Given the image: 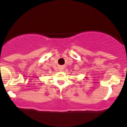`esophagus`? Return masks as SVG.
I'll list each match as a JSON object with an SVG mask.
<instances>
[{
	"instance_id": "1",
	"label": "esophagus",
	"mask_w": 127,
	"mask_h": 127,
	"mask_svg": "<svg viewBox=\"0 0 127 127\" xmlns=\"http://www.w3.org/2000/svg\"><path fill=\"white\" fill-rule=\"evenodd\" d=\"M63 69H64V68L63 67H60V68L59 69V70H60V71H63Z\"/></svg>"
}]
</instances>
